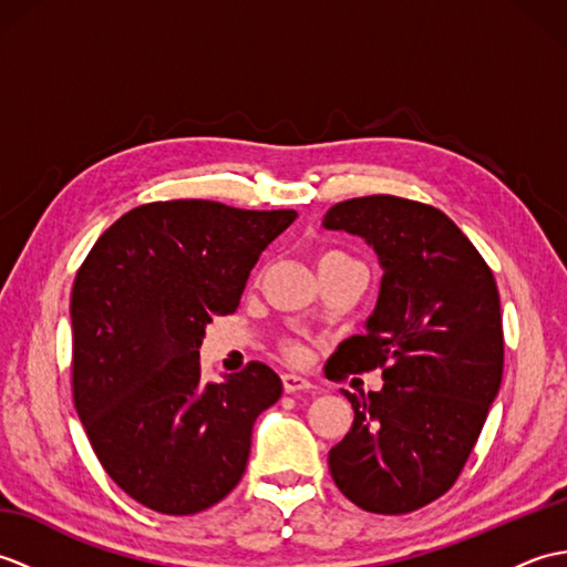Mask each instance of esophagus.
I'll return each instance as SVG.
<instances>
[{
	"label": "esophagus",
	"mask_w": 567,
	"mask_h": 567,
	"mask_svg": "<svg viewBox=\"0 0 567 567\" xmlns=\"http://www.w3.org/2000/svg\"><path fill=\"white\" fill-rule=\"evenodd\" d=\"M282 384H285V392H287V394L311 390V382H309L307 378H302V375H295V372H285V375H282Z\"/></svg>",
	"instance_id": "34e87169"
}]
</instances>
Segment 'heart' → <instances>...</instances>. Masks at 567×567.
Returning <instances> with one entry per match:
<instances>
[{
    "label": "heart",
    "instance_id": "1",
    "mask_svg": "<svg viewBox=\"0 0 567 567\" xmlns=\"http://www.w3.org/2000/svg\"><path fill=\"white\" fill-rule=\"evenodd\" d=\"M336 256H343V252H339V250H329V252H323L321 260H327V258H336ZM321 260H319V262H321ZM287 351H290V355H295V358L302 355V351H299V346H290V348H287Z\"/></svg>",
    "mask_w": 567,
    "mask_h": 567
}]
</instances>
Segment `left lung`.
<instances>
[{"label": "left lung", "instance_id": "left-lung-1", "mask_svg": "<svg viewBox=\"0 0 567 567\" xmlns=\"http://www.w3.org/2000/svg\"><path fill=\"white\" fill-rule=\"evenodd\" d=\"M323 226L363 236L384 270L368 333L327 363L336 382L370 370L384 380L368 396L343 392L355 419L329 451L331 477L360 509L409 514L455 485L502 384L495 275L431 204L355 197L333 204Z\"/></svg>", "mask_w": 567, "mask_h": 567}]
</instances>
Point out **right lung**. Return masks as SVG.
Returning <instances> with one entry per match:
<instances>
[{
	"instance_id": "right-lung-1",
	"label": "right lung",
	"mask_w": 567,
	"mask_h": 567,
	"mask_svg": "<svg viewBox=\"0 0 567 567\" xmlns=\"http://www.w3.org/2000/svg\"><path fill=\"white\" fill-rule=\"evenodd\" d=\"M295 219V209L151 202L106 228L80 265L72 400L106 475L143 507L197 514L244 477L252 424L282 380L250 360L221 384L204 382L199 346Z\"/></svg>"
}]
</instances>
